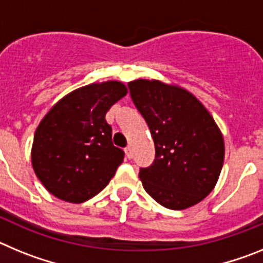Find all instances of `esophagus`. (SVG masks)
<instances>
[{"label":"esophagus","mask_w":263,"mask_h":263,"mask_svg":"<svg viewBox=\"0 0 263 263\" xmlns=\"http://www.w3.org/2000/svg\"><path fill=\"white\" fill-rule=\"evenodd\" d=\"M125 154H126V158H129V159H132L133 158V148L130 147H126L125 148Z\"/></svg>","instance_id":"1"}]
</instances>
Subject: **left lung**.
I'll list each match as a JSON object with an SVG mask.
<instances>
[{"label": "left lung", "instance_id": "8db88e82", "mask_svg": "<svg viewBox=\"0 0 263 263\" xmlns=\"http://www.w3.org/2000/svg\"><path fill=\"white\" fill-rule=\"evenodd\" d=\"M127 85L155 146L152 166L139 170L145 191L168 210L196 205L212 192L221 173V130L205 106L184 88L147 79Z\"/></svg>", "mask_w": 263, "mask_h": 263}]
</instances>
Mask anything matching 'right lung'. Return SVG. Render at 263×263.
<instances>
[{
	"mask_svg": "<svg viewBox=\"0 0 263 263\" xmlns=\"http://www.w3.org/2000/svg\"><path fill=\"white\" fill-rule=\"evenodd\" d=\"M126 93L121 81L92 83L69 92L42 118L34 134L31 164L51 195L79 204L108 185L124 152L113 146L105 115Z\"/></svg>",
	"mask_w": 263,
	"mask_h": 263,
	"instance_id": "add662e5",
	"label": "right lung"
}]
</instances>
